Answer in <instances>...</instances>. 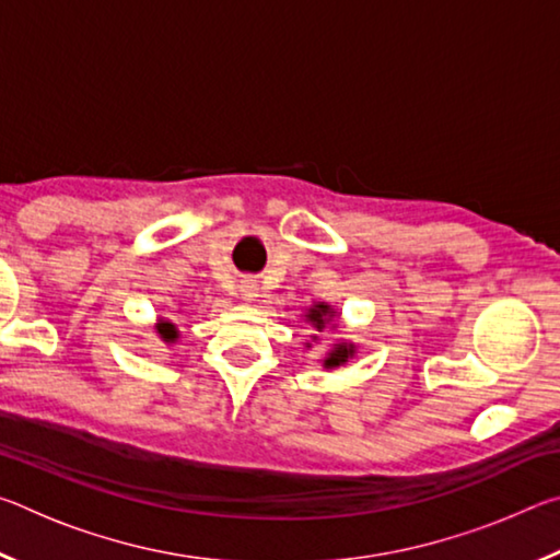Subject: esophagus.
I'll list each match as a JSON object with an SVG mask.
<instances>
[{"label": "esophagus", "mask_w": 560, "mask_h": 560, "mask_svg": "<svg viewBox=\"0 0 560 560\" xmlns=\"http://www.w3.org/2000/svg\"><path fill=\"white\" fill-rule=\"evenodd\" d=\"M236 289H240V296H242L244 301H254V299L259 296V287H257V281L249 279V277L242 279V281H240V287H236Z\"/></svg>", "instance_id": "obj_1"}]
</instances>
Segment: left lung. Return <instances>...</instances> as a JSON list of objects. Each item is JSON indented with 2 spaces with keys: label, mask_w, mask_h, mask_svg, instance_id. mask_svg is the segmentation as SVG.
<instances>
[{
  "label": "left lung",
  "mask_w": 560,
  "mask_h": 560,
  "mask_svg": "<svg viewBox=\"0 0 560 560\" xmlns=\"http://www.w3.org/2000/svg\"><path fill=\"white\" fill-rule=\"evenodd\" d=\"M334 314H336V311H330V308L326 306V303H316V308L308 311V320H311V324H314L318 330H324L326 324H330V318H334ZM348 355H353V346H338V348L334 350V353H330V355L324 360V365H326V368H336V365H340V363H346Z\"/></svg>",
  "instance_id": "1"
}]
</instances>
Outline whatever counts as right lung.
Returning a JSON list of instances; mask_svg holds the SVG:
<instances>
[{
  "instance_id": "add662e5",
  "label": "right lung",
  "mask_w": 560,
  "mask_h": 560,
  "mask_svg": "<svg viewBox=\"0 0 560 560\" xmlns=\"http://www.w3.org/2000/svg\"><path fill=\"white\" fill-rule=\"evenodd\" d=\"M158 334L163 336V340H167V343H173V340L177 338V330L173 324H167V320H163V324L158 326Z\"/></svg>"
}]
</instances>
